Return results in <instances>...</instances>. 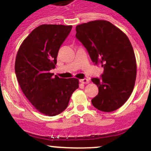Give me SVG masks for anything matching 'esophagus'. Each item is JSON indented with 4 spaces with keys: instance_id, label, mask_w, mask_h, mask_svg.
I'll return each instance as SVG.
<instances>
[{
    "instance_id": "1",
    "label": "esophagus",
    "mask_w": 151,
    "mask_h": 151,
    "mask_svg": "<svg viewBox=\"0 0 151 151\" xmlns=\"http://www.w3.org/2000/svg\"><path fill=\"white\" fill-rule=\"evenodd\" d=\"M80 82L81 83H83V84H87V83H89V80L87 79V78H84V79H81V81H80Z\"/></svg>"
}]
</instances>
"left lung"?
I'll return each mask as SVG.
<instances>
[{"mask_svg":"<svg viewBox=\"0 0 151 151\" xmlns=\"http://www.w3.org/2000/svg\"><path fill=\"white\" fill-rule=\"evenodd\" d=\"M76 29L92 61L104 68L101 79H92L99 89L92 104L105 112L116 110L127 102L135 85L137 65L132 44L124 32L107 20L83 23Z\"/></svg>","mask_w":151,"mask_h":151,"instance_id":"1","label":"left lung"}]
</instances>
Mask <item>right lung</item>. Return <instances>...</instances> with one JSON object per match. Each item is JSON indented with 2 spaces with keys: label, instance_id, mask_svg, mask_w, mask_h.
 Here are the masks:
<instances>
[{
  "label": "right lung",
  "instance_id": "obj_1",
  "mask_svg": "<svg viewBox=\"0 0 151 151\" xmlns=\"http://www.w3.org/2000/svg\"><path fill=\"white\" fill-rule=\"evenodd\" d=\"M72 25L42 24L31 32L16 55L17 81L30 103L47 116H56L68 107L70 96L79 87L77 78L53 77L59 48Z\"/></svg>",
  "mask_w": 151,
  "mask_h": 151
}]
</instances>
